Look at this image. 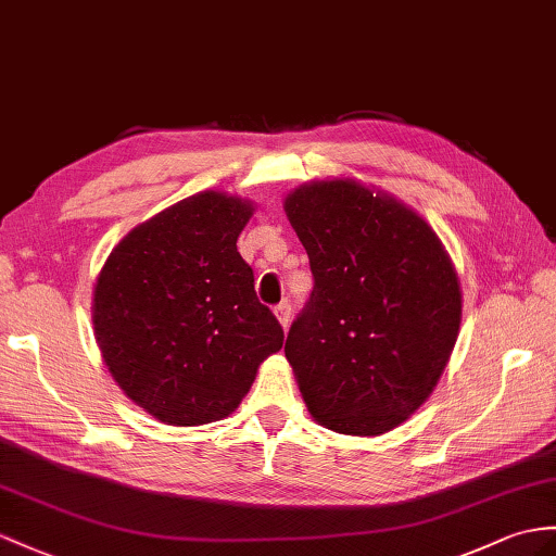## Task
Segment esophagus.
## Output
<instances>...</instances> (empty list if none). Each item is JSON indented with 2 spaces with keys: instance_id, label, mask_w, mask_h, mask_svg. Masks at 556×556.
I'll return each mask as SVG.
<instances>
[{
  "instance_id": "esophagus-1",
  "label": "esophagus",
  "mask_w": 556,
  "mask_h": 556,
  "mask_svg": "<svg viewBox=\"0 0 556 556\" xmlns=\"http://www.w3.org/2000/svg\"><path fill=\"white\" fill-rule=\"evenodd\" d=\"M276 318H278V323L282 325V328H288L290 318H292V306H290V302H282V304L276 306Z\"/></svg>"
}]
</instances>
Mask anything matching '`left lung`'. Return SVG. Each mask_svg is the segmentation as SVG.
Wrapping results in <instances>:
<instances>
[{
	"label": "left lung",
	"instance_id": "8db88e82",
	"mask_svg": "<svg viewBox=\"0 0 556 556\" xmlns=\"http://www.w3.org/2000/svg\"><path fill=\"white\" fill-rule=\"evenodd\" d=\"M314 292L286 356L308 413L337 434L405 422L451 358L463 292L431 226L354 179L311 181L286 198Z\"/></svg>",
	"mask_w": 556,
	"mask_h": 556
}]
</instances>
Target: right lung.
Returning a JSON list of instances; mask_svg holds the SVG:
<instances>
[{"instance_id":"1","label":"right lung","mask_w":556,"mask_h":556,"mask_svg":"<svg viewBox=\"0 0 556 556\" xmlns=\"http://www.w3.org/2000/svg\"><path fill=\"white\" fill-rule=\"evenodd\" d=\"M250 200L202 191L122 238L93 286L91 320L113 380L172 427L231 415L256 368L280 351V323L256 300L236 242Z\"/></svg>"}]
</instances>
